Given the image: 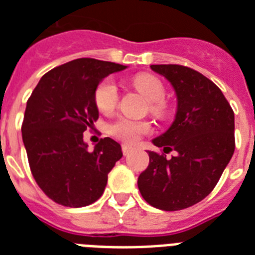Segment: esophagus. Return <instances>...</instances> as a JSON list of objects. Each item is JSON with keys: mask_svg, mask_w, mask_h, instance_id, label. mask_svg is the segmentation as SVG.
<instances>
[{"mask_svg": "<svg viewBox=\"0 0 255 255\" xmlns=\"http://www.w3.org/2000/svg\"><path fill=\"white\" fill-rule=\"evenodd\" d=\"M122 149H123V153L126 156L129 155V153H131V152L133 151V148L129 147V145H127V144H123V145H122Z\"/></svg>", "mask_w": 255, "mask_h": 255, "instance_id": "1", "label": "esophagus"}]
</instances>
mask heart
<instances>
[{"label": "heart", "instance_id": "obj_1", "mask_svg": "<svg viewBox=\"0 0 255 255\" xmlns=\"http://www.w3.org/2000/svg\"><path fill=\"white\" fill-rule=\"evenodd\" d=\"M132 85L139 92H141L149 102V111L155 116H163L167 111L165 106V86L159 78L151 74H139L132 79ZM119 100V91L115 82L107 78L99 83L95 90V104L100 112H110L116 107ZM151 131V126L147 122L119 118L108 126V132L116 139L123 140L127 143H135L140 136Z\"/></svg>", "mask_w": 255, "mask_h": 255}]
</instances>
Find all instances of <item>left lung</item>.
<instances>
[{
    "instance_id": "obj_1",
    "label": "left lung",
    "mask_w": 255,
    "mask_h": 255,
    "mask_svg": "<svg viewBox=\"0 0 255 255\" xmlns=\"http://www.w3.org/2000/svg\"><path fill=\"white\" fill-rule=\"evenodd\" d=\"M177 96L176 118L152 140L164 153L148 151L149 165L137 178L143 198L157 209L181 210L214 189L234 153V112L222 91L198 71L180 65H152ZM178 155L167 159L165 153Z\"/></svg>"
}]
</instances>
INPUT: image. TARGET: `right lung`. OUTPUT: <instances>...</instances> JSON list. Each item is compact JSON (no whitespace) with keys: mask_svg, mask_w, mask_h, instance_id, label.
Here are the masks:
<instances>
[{"mask_svg":"<svg viewBox=\"0 0 255 255\" xmlns=\"http://www.w3.org/2000/svg\"><path fill=\"white\" fill-rule=\"evenodd\" d=\"M127 69L114 62L81 58L50 70L27 100L22 140L38 186L53 201L70 208L95 202L122 147L104 137L87 149L83 132L99 118L95 90L104 78Z\"/></svg>","mask_w":255,"mask_h":255,"instance_id":"right-lung-1","label":"right lung"}]
</instances>
